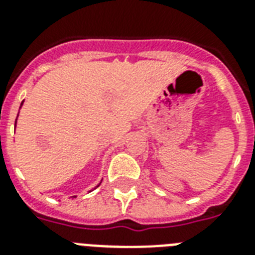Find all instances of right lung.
Wrapping results in <instances>:
<instances>
[{
  "instance_id": "right-lung-1",
  "label": "right lung",
  "mask_w": 255,
  "mask_h": 255,
  "mask_svg": "<svg viewBox=\"0 0 255 255\" xmlns=\"http://www.w3.org/2000/svg\"><path fill=\"white\" fill-rule=\"evenodd\" d=\"M22 104H23V102H22V103H21V106H22ZM15 124H17V119H15Z\"/></svg>"
}]
</instances>
